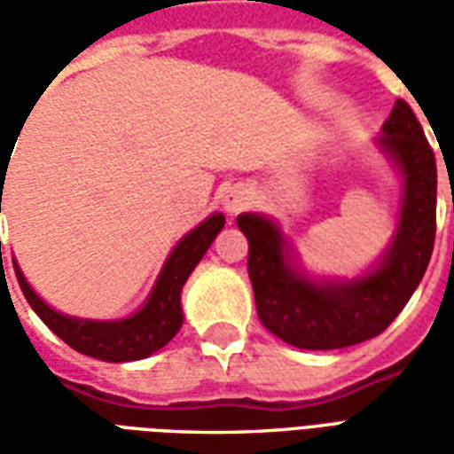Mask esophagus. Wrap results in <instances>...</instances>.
I'll return each mask as SVG.
<instances>
[{
    "label": "esophagus",
    "instance_id": "esophagus-1",
    "mask_svg": "<svg viewBox=\"0 0 454 454\" xmlns=\"http://www.w3.org/2000/svg\"><path fill=\"white\" fill-rule=\"evenodd\" d=\"M247 201H250L247 192L236 189V192H231V194L226 197V211L228 214H238V211H243V208L247 207Z\"/></svg>",
    "mask_w": 454,
    "mask_h": 454
}]
</instances>
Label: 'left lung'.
Masks as SVG:
<instances>
[{
	"instance_id": "left-lung-1",
	"label": "left lung",
	"mask_w": 454,
	"mask_h": 454,
	"mask_svg": "<svg viewBox=\"0 0 454 454\" xmlns=\"http://www.w3.org/2000/svg\"><path fill=\"white\" fill-rule=\"evenodd\" d=\"M380 148L401 177L399 226L380 262L364 277L311 282L289 265V250L275 221L240 214L238 228L250 243L247 275L257 316L270 333L301 350H338L387 331L426 275L435 243L438 169L416 114L396 99L384 121Z\"/></svg>"
}]
</instances>
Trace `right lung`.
<instances>
[{"label":"right lung","instance_id":"add662e5","mask_svg":"<svg viewBox=\"0 0 454 454\" xmlns=\"http://www.w3.org/2000/svg\"><path fill=\"white\" fill-rule=\"evenodd\" d=\"M0 177H6L4 169H2ZM223 223H226L223 214H211L194 231H189L165 260L148 301L140 306L136 314L129 316V318H119V321H90V318H74V316H65L60 311H55L31 289V285L26 282L24 272L19 270L14 260L16 279H19V286L24 292L26 301L31 304L35 314L41 316V321L60 340L67 342L73 350L104 362L143 360L153 352H158L160 348H165L182 328V318H184L182 316V304H179L182 286L187 282V277L192 275V270L199 265V260L204 257L208 246L214 243V238L218 236Z\"/></svg>","mask_w":454,"mask_h":454}]
</instances>
